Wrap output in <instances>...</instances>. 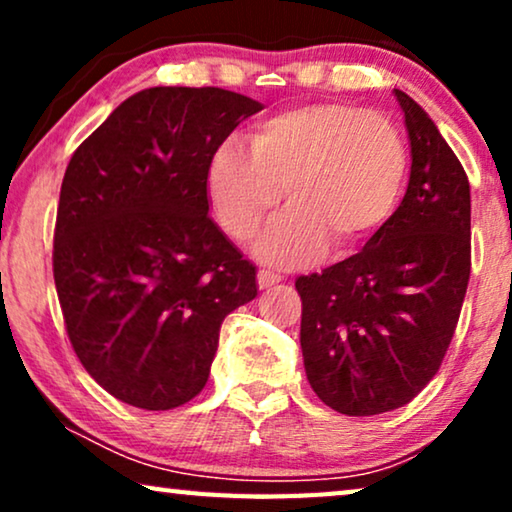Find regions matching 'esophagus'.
Segmentation results:
<instances>
[{"label":"esophagus","mask_w":512,"mask_h":512,"mask_svg":"<svg viewBox=\"0 0 512 512\" xmlns=\"http://www.w3.org/2000/svg\"><path fill=\"white\" fill-rule=\"evenodd\" d=\"M279 282H282V275H277V272H270V270L258 272V286H261V289H270V286H275Z\"/></svg>","instance_id":"esophagus-1"}]
</instances>
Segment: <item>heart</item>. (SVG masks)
I'll return each instance as SVG.
<instances>
[{
	"label": "heart",
	"mask_w": 512,
	"mask_h": 512,
	"mask_svg": "<svg viewBox=\"0 0 512 512\" xmlns=\"http://www.w3.org/2000/svg\"><path fill=\"white\" fill-rule=\"evenodd\" d=\"M408 174V146L396 123L345 102L279 111L256 123L249 153L221 144L207 165L216 221L249 242L284 198L289 209L256 244L261 261L289 268L321 249L349 254L394 212Z\"/></svg>",
	"instance_id": "heart-1"
}]
</instances>
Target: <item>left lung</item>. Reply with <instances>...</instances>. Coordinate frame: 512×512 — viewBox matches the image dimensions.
<instances>
[{"mask_svg":"<svg viewBox=\"0 0 512 512\" xmlns=\"http://www.w3.org/2000/svg\"><path fill=\"white\" fill-rule=\"evenodd\" d=\"M410 135L403 202L359 254L296 279L314 394L349 417L410 403L438 373L471 277V186L459 158L401 90Z\"/></svg>","mask_w":512,"mask_h":512,"instance_id":"obj_1","label":"left lung"}]
</instances>
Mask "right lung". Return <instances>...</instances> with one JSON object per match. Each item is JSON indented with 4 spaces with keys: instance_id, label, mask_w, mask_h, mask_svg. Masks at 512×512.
Here are the masks:
<instances>
[{
    "instance_id": "obj_1",
    "label": "right lung",
    "mask_w": 512,
    "mask_h": 512,
    "mask_svg": "<svg viewBox=\"0 0 512 512\" xmlns=\"http://www.w3.org/2000/svg\"><path fill=\"white\" fill-rule=\"evenodd\" d=\"M261 102L223 88H146L74 151L53 277L76 356L118 401L179 408L207 384L223 319L256 268L209 219L207 165Z\"/></svg>"
}]
</instances>
